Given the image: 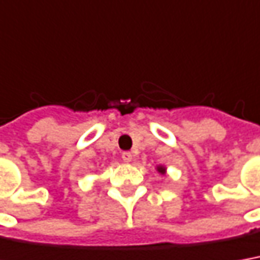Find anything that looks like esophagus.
Returning a JSON list of instances; mask_svg holds the SVG:
<instances>
[{"label":"esophagus","mask_w":260,"mask_h":260,"mask_svg":"<svg viewBox=\"0 0 260 260\" xmlns=\"http://www.w3.org/2000/svg\"><path fill=\"white\" fill-rule=\"evenodd\" d=\"M134 159V155L131 152H123L122 153V160L123 162H131V160Z\"/></svg>","instance_id":"34e87169"}]
</instances>
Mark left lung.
Segmentation results:
<instances>
[{
  "mask_svg": "<svg viewBox=\"0 0 260 260\" xmlns=\"http://www.w3.org/2000/svg\"><path fill=\"white\" fill-rule=\"evenodd\" d=\"M156 171H158V174L160 175H165L167 174V167H164V165H156V168H155Z\"/></svg>",
  "mask_w": 260,
  "mask_h": 260,
  "instance_id": "1",
  "label": "left lung"
}]
</instances>
